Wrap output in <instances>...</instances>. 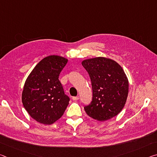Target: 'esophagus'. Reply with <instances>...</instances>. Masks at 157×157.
I'll return each mask as SVG.
<instances>
[{"instance_id":"esophagus-1","label":"esophagus","mask_w":157,"mask_h":157,"mask_svg":"<svg viewBox=\"0 0 157 157\" xmlns=\"http://www.w3.org/2000/svg\"><path fill=\"white\" fill-rule=\"evenodd\" d=\"M72 99L73 100H78L79 99V96H74L72 98Z\"/></svg>"}]
</instances>
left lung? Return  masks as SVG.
<instances>
[{"label":"left lung","instance_id":"8db88e82","mask_svg":"<svg viewBox=\"0 0 157 157\" xmlns=\"http://www.w3.org/2000/svg\"><path fill=\"white\" fill-rule=\"evenodd\" d=\"M82 64L90 76L93 90L91 104L84 107L87 115L99 121L118 115L124 107L129 92L128 79L123 68L104 57L84 59Z\"/></svg>","mask_w":157,"mask_h":157}]
</instances>
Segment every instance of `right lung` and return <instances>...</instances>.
<instances>
[{
  "label": "right lung",
  "instance_id": "obj_1",
  "mask_svg": "<svg viewBox=\"0 0 157 157\" xmlns=\"http://www.w3.org/2000/svg\"><path fill=\"white\" fill-rule=\"evenodd\" d=\"M68 59L50 55L41 59L26 79L22 92L23 107L32 118L52 124L63 116L69 103L59 76Z\"/></svg>",
  "mask_w": 157,
  "mask_h": 157
}]
</instances>
